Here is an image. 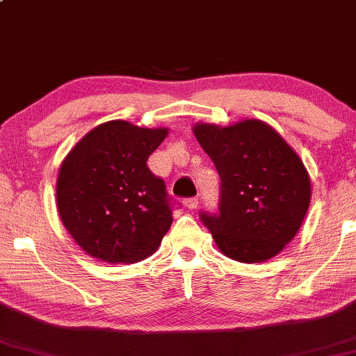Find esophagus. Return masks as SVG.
<instances>
[{
	"label": "esophagus",
	"instance_id": "esophagus-1",
	"mask_svg": "<svg viewBox=\"0 0 356 356\" xmlns=\"http://www.w3.org/2000/svg\"><path fill=\"white\" fill-rule=\"evenodd\" d=\"M184 206H186L187 209L194 211L195 207L199 206V199H197V197H189V199H186V201H184Z\"/></svg>",
	"mask_w": 356,
	"mask_h": 356
}]
</instances>
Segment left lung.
Returning a JSON list of instances; mask_svg holds the SVG:
<instances>
[{
	"label": "left lung",
	"mask_w": 356,
	"mask_h": 356,
	"mask_svg": "<svg viewBox=\"0 0 356 356\" xmlns=\"http://www.w3.org/2000/svg\"><path fill=\"white\" fill-rule=\"evenodd\" d=\"M194 136L220 177L219 211H201L204 226L231 259L261 263L300 231L312 197L303 162L259 120L199 124Z\"/></svg>",
	"instance_id": "left-lung-1"
}]
</instances>
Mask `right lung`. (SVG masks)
<instances>
[{
  "label": "right lung",
  "mask_w": 356,
  "mask_h": 356,
  "mask_svg": "<svg viewBox=\"0 0 356 356\" xmlns=\"http://www.w3.org/2000/svg\"><path fill=\"white\" fill-rule=\"evenodd\" d=\"M167 129L105 122L60 167L56 204L63 226L90 256L132 264L159 248L172 224V199L147 167Z\"/></svg>",
  "instance_id": "right-lung-1"
}]
</instances>
